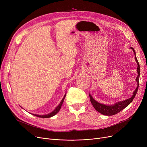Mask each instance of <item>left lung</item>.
<instances>
[{"label":"left lung","mask_w":147,"mask_h":147,"mask_svg":"<svg viewBox=\"0 0 147 147\" xmlns=\"http://www.w3.org/2000/svg\"><path fill=\"white\" fill-rule=\"evenodd\" d=\"M131 49H132L134 52L135 61H136V63L138 64V67H137L138 76L136 79V81L138 83V86H137L136 89L135 90V91L134 92V94H133L132 96L129 99L125 100V101L119 102L116 104H115L113 105H104L102 104H100V103L98 102L97 101H96L93 98H92V96L89 94L90 101L92 105H93L94 107L95 108V109L99 113H101L105 115H113L117 114L118 113L121 111L123 109H124L125 108L127 107L130 104V103L132 102L135 95H136L138 87H139V82H140L139 81H140V64H139L138 61L137 60V58L136 57L135 52L134 49L132 48H131Z\"/></svg>","instance_id":"8db88e82"}]
</instances>
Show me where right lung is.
I'll return each instance as SVG.
<instances>
[{"label":"right lung","mask_w":147,"mask_h":147,"mask_svg":"<svg viewBox=\"0 0 147 147\" xmlns=\"http://www.w3.org/2000/svg\"><path fill=\"white\" fill-rule=\"evenodd\" d=\"M65 95L66 94L64 95V98H63V99H62V101H61L60 104L58 105V106L56 108V109L54 110L52 113L48 114H46V115H37V114H33L34 115H35V116L36 117H40V118H49V117H51L52 116H53V115H55L56 114H57L58 113V111H59V110L61 109V105L62 104H63V102H64V100L65 99Z\"/></svg>","instance_id":"right-lung-1"}]
</instances>
